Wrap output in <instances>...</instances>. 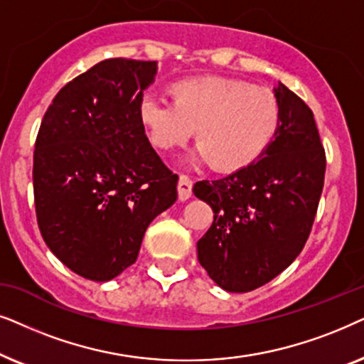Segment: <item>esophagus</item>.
I'll list each match as a JSON object with an SVG mask.
<instances>
[{
	"instance_id": "obj_1",
	"label": "esophagus",
	"mask_w": 364,
	"mask_h": 364,
	"mask_svg": "<svg viewBox=\"0 0 364 364\" xmlns=\"http://www.w3.org/2000/svg\"><path fill=\"white\" fill-rule=\"evenodd\" d=\"M193 195V181L191 178H188L186 174H181L178 179V198L181 201L190 200Z\"/></svg>"
}]
</instances>
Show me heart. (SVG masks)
I'll return each instance as SVG.
<instances>
[{"mask_svg": "<svg viewBox=\"0 0 364 364\" xmlns=\"http://www.w3.org/2000/svg\"><path fill=\"white\" fill-rule=\"evenodd\" d=\"M171 103L143 98L138 118L161 151L186 144L196 132L200 156L218 173H236L258 159L279 126L269 90L228 76H196L168 86Z\"/></svg>", "mask_w": 364, "mask_h": 364, "instance_id": "heart-1", "label": "heart"}]
</instances>
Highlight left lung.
I'll list each match as a JSON object with an SVG mask.
<instances>
[{"instance_id": "8db88e82", "label": "left lung", "mask_w": 364, "mask_h": 364, "mask_svg": "<svg viewBox=\"0 0 364 364\" xmlns=\"http://www.w3.org/2000/svg\"><path fill=\"white\" fill-rule=\"evenodd\" d=\"M279 126L250 166L198 181L193 191L215 220L198 241V259L218 287L248 293L296 259L306 245L324 185L326 154L309 106L279 83Z\"/></svg>"}]
</instances>
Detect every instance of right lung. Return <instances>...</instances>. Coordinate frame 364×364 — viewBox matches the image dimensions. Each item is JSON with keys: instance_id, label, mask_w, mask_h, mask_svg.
<instances>
[{"instance_id": "1", "label": "right lung", "mask_w": 364, "mask_h": 364, "mask_svg": "<svg viewBox=\"0 0 364 364\" xmlns=\"http://www.w3.org/2000/svg\"><path fill=\"white\" fill-rule=\"evenodd\" d=\"M156 61L111 58L63 86L33 154L36 220L76 274L109 281L138 258L144 231L176 201L178 174L149 144L138 105Z\"/></svg>"}]
</instances>
